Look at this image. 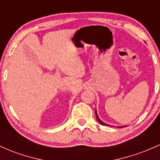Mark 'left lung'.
Masks as SVG:
<instances>
[{
	"instance_id": "1",
	"label": "left lung",
	"mask_w": 160,
	"mask_h": 160,
	"mask_svg": "<svg viewBox=\"0 0 160 160\" xmlns=\"http://www.w3.org/2000/svg\"><path fill=\"white\" fill-rule=\"evenodd\" d=\"M95 115H96V118H97V120H98V122H99V123H101L102 125H103V126H108V124H106V123H104V122H102V120H100V119L98 118V114H97V113H96V111H95ZM119 128H122V126H119Z\"/></svg>"
}]
</instances>
